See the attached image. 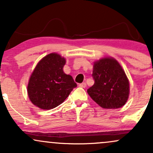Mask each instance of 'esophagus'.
<instances>
[{"mask_svg":"<svg viewBox=\"0 0 153 153\" xmlns=\"http://www.w3.org/2000/svg\"><path fill=\"white\" fill-rule=\"evenodd\" d=\"M79 86L80 88H85L86 87V83L85 82H82V83L79 84Z\"/></svg>","mask_w":153,"mask_h":153,"instance_id":"1","label":"esophagus"}]
</instances>
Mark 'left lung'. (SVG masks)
I'll use <instances>...</instances> for the list:
<instances>
[{
	"mask_svg": "<svg viewBox=\"0 0 153 153\" xmlns=\"http://www.w3.org/2000/svg\"><path fill=\"white\" fill-rule=\"evenodd\" d=\"M92 77L94 84L87 92L95 102L103 108H118L125 104L129 80L116 59L105 57L95 62Z\"/></svg>",
	"mask_w": 153,
	"mask_h": 153,
	"instance_id": "1",
	"label": "left lung"
}]
</instances>
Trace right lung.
Here are the masks:
<instances>
[{"mask_svg":"<svg viewBox=\"0 0 153 153\" xmlns=\"http://www.w3.org/2000/svg\"><path fill=\"white\" fill-rule=\"evenodd\" d=\"M65 59L51 53L38 63L31 74L27 91L29 99L42 109L55 108L77 87L73 77L63 72Z\"/></svg>","mask_w":153,"mask_h":153,"instance_id":"1","label":"right lung"}]
</instances>
